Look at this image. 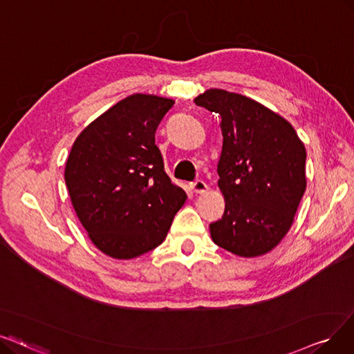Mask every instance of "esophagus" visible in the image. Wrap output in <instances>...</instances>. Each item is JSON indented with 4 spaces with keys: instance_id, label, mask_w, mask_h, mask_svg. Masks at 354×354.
Returning a JSON list of instances; mask_svg holds the SVG:
<instances>
[{
    "instance_id": "1",
    "label": "esophagus",
    "mask_w": 354,
    "mask_h": 354,
    "mask_svg": "<svg viewBox=\"0 0 354 354\" xmlns=\"http://www.w3.org/2000/svg\"><path fill=\"white\" fill-rule=\"evenodd\" d=\"M190 187H192V190H193L194 193H199V194H203V193H206V192L209 190L207 185H206V183H205L203 180H196V181H193L192 185H190Z\"/></svg>"
}]
</instances>
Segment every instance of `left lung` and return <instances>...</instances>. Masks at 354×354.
<instances>
[{
  "instance_id": "obj_1",
  "label": "left lung",
  "mask_w": 354,
  "mask_h": 354,
  "mask_svg": "<svg viewBox=\"0 0 354 354\" xmlns=\"http://www.w3.org/2000/svg\"><path fill=\"white\" fill-rule=\"evenodd\" d=\"M221 118L218 187L222 219L210 236L239 257H259L285 238L306 189L304 142L276 111L243 94L210 88L194 98Z\"/></svg>"
}]
</instances>
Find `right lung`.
<instances>
[{
    "mask_svg": "<svg viewBox=\"0 0 354 354\" xmlns=\"http://www.w3.org/2000/svg\"><path fill=\"white\" fill-rule=\"evenodd\" d=\"M174 100L132 94L77 136L65 165L75 214L106 256L131 260L157 248L187 196L164 171L155 131Z\"/></svg>",
    "mask_w": 354,
    "mask_h": 354,
    "instance_id": "obj_1",
    "label": "right lung"
}]
</instances>
